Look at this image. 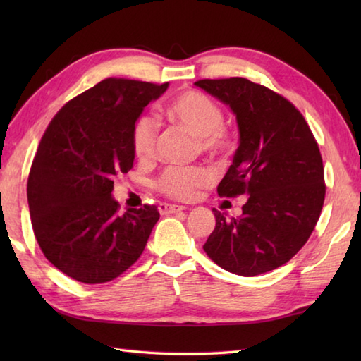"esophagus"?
<instances>
[{
	"label": "esophagus",
	"mask_w": 361,
	"mask_h": 361,
	"mask_svg": "<svg viewBox=\"0 0 361 361\" xmlns=\"http://www.w3.org/2000/svg\"><path fill=\"white\" fill-rule=\"evenodd\" d=\"M185 209V206L181 204H171V203H159L158 204V211L161 212V216H167V214H175Z\"/></svg>",
	"instance_id": "esophagus-1"
}]
</instances>
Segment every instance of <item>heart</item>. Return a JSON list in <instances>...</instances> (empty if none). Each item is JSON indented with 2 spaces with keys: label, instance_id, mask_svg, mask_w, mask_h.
Instances as JSON below:
<instances>
[{
  "label": "heart",
  "instance_id": "obj_1",
  "mask_svg": "<svg viewBox=\"0 0 361 361\" xmlns=\"http://www.w3.org/2000/svg\"><path fill=\"white\" fill-rule=\"evenodd\" d=\"M167 119L186 127L198 137L200 147L209 153H224L228 149V135L221 127L224 113L220 106L198 91H186L166 106ZM158 127L150 116H141L133 127V150L140 159H152L157 150ZM214 173L202 166L169 167L157 180V189L175 200H192L202 189L208 188Z\"/></svg>",
  "mask_w": 361,
  "mask_h": 361
}]
</instances>
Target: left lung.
<instances>
[{"label":"left lung","instance_id":"8db88e82","mask_svg":"<svg viewBox=\"0 0 361 361\" xmlns=\"http://www.w3.org/2000/svg\"><path fill=\"white\" fill-rule=\"evenodd\" d=\"M233 111L239 147L219 195H250L242 216L212 209L216 228L203 245L214 262L239 276L287 264L304 247L324 203V169L307 122L287 99L243 78L198 80Z\"/></svg>","mask_w":361,"mask_h":361}]
</instances>
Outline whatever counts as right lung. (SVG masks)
Segmentation results:
<instances>
[{
    "label": "right lung",
    "mask_w": 361,
    "mask_h": 361,
    "mask_svg": "<svg viewBox=\"0 0 361 361\" xmlns=\"http://www.w3.org/2000/svg\"><path fill=\"white\" fill-rule=\"evenodd\" d=\"M169 83L105 79L60 110L38 144L27 180L35 239L49 262L85 283L132 267L159 219L155 206L119 212L113 178L133 166V127Z\"/></svg>",
    "instance_id": "right-lung-1"
}]
</instances>
